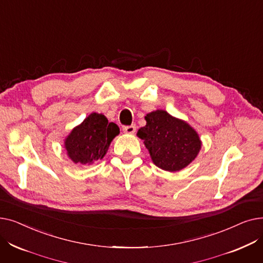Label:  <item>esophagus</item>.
Returning a JSON list of instances; mask_svg holds the SVG:
<instances>
[{
	"label": "esophagus",
	"instance_id": "esophagus-1",
	"mask_svg": "<svg viewBox=\"0 0 263 263\" xmlns=\"http://www.w3.org/2000/svg\"><path fill=\"white\" fill-rule=\"evenodd\" d=\"M123 132L126 133V134H134V132H135V130H136V127L134 126V124H132V126H126V127H123Z\"/></svg>",
	"mask_w": 263,
	"mask_h": 263
}]
</instances>
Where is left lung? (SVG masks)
Masks as SVG:
<instances>
[{
	"label": "left lung",
	"instance_id": "obj_1",
	"mask_svg": "<svg viewBox=\"0 0 263 263\" xmlns=\"http://www.w3.org/2000/svg\"><path fill=\"white\" fill-rule=\"evenodd\" d=\"M146 126L137 131L144 141L151 160L159 168L179 172L196 159L201 140L196 130L180 118L164 109H157L145 116Z\"/></svg>",
	"mask_w": 263,
	"mask_h": 263
}]
</instances>
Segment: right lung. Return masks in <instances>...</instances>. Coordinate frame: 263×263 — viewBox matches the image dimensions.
Here are the masks:
<instances>
[{
	"mask_svg": "<svg viewBox=\"0 0 263 263\" xmlns=\"http://www.w3.org/2000/svg\"><path fill=\"white\" fill-rule=\"evenodd\" d=\"M116 123L108 122L103 114L92 112L64 140L67 157L74 164H93L103 159L112 141L119 134Z\"/></svg>",
	"mask_w": 263,
	"mask_h": 263,
	"instance_id": "right-lung-1",
	"label": "right lung"
}]
</instances>
